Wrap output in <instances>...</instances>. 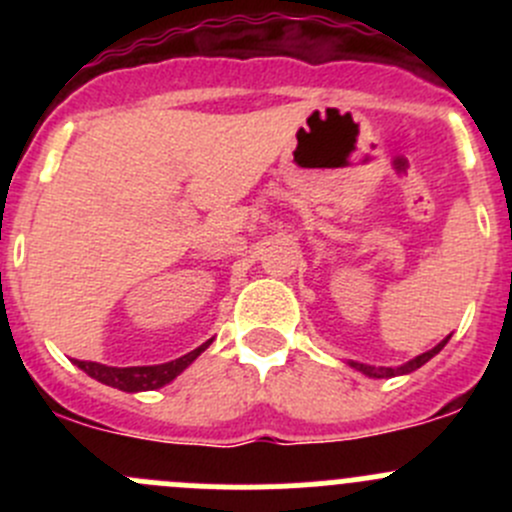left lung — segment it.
I'll use <instances>...</instances> for the list:
<instances>
[{
  "label": "left lung",
  "instance_id": "1",
  "mask_svg": "<svg viewBox=\"0 0 512 512\" xmlns=\"http://www.w3.org/2000/svg\"><path fill=\"white\" fill-rule=\"evenodd\" d=\"M448 339H451V334H448V337L443 339V342H438L433 349H428V352L414 356V359L406 361V364L394 366V369H391V366H379V369H376V366L359 364V361H349V366H352V369H356V371H361V374H364V376H369V379H391V376H404V374H411V371L421 369V366L426 364V361H431L433 356H436L443 347H446Z\"/></svg>",
  "mask_w": 512,
  "mask_h": 512
}]
</instances>
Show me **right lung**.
Masks as SVG:
<instances>
[{"mask_svg": "<svg viewBox=\"0 0 512 512\" xmlns=\"http://www.w3.org/2000/svg\"><path fill=\"white\" fill-rule=\"evenodd\" d=\"M213 344V339H208L205 344H200L198 349L188 352L180 359L165 361V364H153V366H106L98 364V361H79L74 359V364L81 371L91 376V379L101 381V384L113 386L118 391H128V394H138V391H153L160 386L170 384L178 374H183L205 349Z\"/></svg>", "mask_w": 512, "mask_h": 512, "instance_id": "obj_1", "label": "right lung"}]
</instances>
